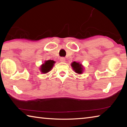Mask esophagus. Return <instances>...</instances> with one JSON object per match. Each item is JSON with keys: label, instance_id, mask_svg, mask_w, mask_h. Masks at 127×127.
<instances>
[{"label": "esophagus", "instance_id": "34e87169", "mask_svg": "<svg viewBox=\"0 0 127 127\" xmlns=\"http://www.w3.org/2000/svg\"><path fill=\"white\" fill-rule=\"evenodd\" d=\"M60 61H61V62H65V59L64 58V57H62V58H61V59H60Z\"/></svg>", "mask_w": 127, "mask_h": 127}]
</instances>
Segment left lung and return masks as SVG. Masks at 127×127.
Here are the masks:
<instances>
[{
	"instance_id": "left-lung-1",
	"label": "left lung",
	"mask_w": 127,
	"mask_h": 127,
	"mask_svg": "<svg viewBox=\"0 0 127 127\" xmlns=\"http://www.w3.org/2000/svg\"><path fill=\"white\" fill-rule=\"evenodd\" d=\"M71 66L73 69L76 73L79 74H82L83 70H84V67H83L82 64L79 63V62H73L71 63Z\"/></svg>"
}]
</instances>
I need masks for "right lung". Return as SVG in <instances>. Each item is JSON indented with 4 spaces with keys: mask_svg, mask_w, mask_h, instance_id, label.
<instances>
[{
    "mask_svg": "<svg viewBox=\"0 0 127 127\" xmlns=\"http://www.w3.org/2000/svg\"><path fill=\"white\" fill-rule=\"evenodd\" d=\"M55 63V61H51V60H48L46 61L40 66V69L42 73L46 74L48 73L52 69Z\"/></svg>",
    "mask_w": 127,
    "mask_h": 127,
    "instance_id": "right-lung-1",
    "label": "right lung"
}]
</instances>
